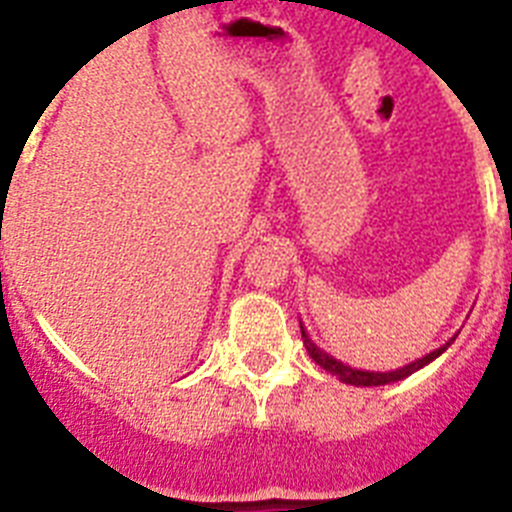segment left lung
<instances>
[{
  "label": "left lung",
  "instance_id": "8db88e82",
  "mask_svg": "<svg viewBox=\"0 0 512 512\" xmlns=\"http://www.w3.org/2000/svg\"><path fill=\"white\" fill-rule=\"evenodd\" d=\"M302 342H305L307 347V355L313 357L315 363L321 365L323 371H328L331 376H336L339 381H344V384H352V386H384V384H394V381H402V378H407L410 373L421 371L423 365H429L431 360H436V357L442 355L447 347H450L452 342H455V336H452L450 342L442 344L439 350L429 352L426 357H421V360H415V363L405 365V368H397V371H389V373H373V371H357V368H350V365L339 363L336 357L326 355V352L321 350V347H315L313 342H310V336L305 334V328H302Z\"/></svg>",
  "mask_w": 512,
  "mask_h": 512
}]
</instances>
